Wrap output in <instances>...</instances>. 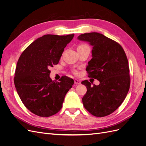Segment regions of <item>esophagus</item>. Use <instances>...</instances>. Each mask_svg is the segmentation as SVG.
<instances>
[{"mask_svg":"<svg viewBox=\"0 0 146 146\" xmlns=\"http://www.w3.org/2000/svg\"><path fill=\"white\" fill-rule=\"evenodd\" d=\"M74 81V83L76 84H81V82H80V80H79V79H75Z\"/></svg>","mask_w":146,"mask_h":146,"instance_id":"34e87169","label":"esophagus"}]
</instances>
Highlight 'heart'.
Returning a JSON list of instances; mask_svg holds the SVG:
<instances>
[{
	"label": "heart",
	"mask_w": 146,
	"mask_h": 146,
	"mask_svg": "<svg viewBox=\"0 0 146 146\" xmlns=\"http://www.w3.org/2000/svg\"><path fill=\"white\" fill-rule=\"evenodd\" d=\"M86 47H88V46L86 45H84V44H82V45H80L78 48H86Z\"/></svg>",
	"instance_id": "b5f03b06"
}]
</instances>
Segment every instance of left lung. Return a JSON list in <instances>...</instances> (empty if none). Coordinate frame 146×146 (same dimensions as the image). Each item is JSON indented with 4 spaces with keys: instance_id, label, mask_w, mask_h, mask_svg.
<instances>
[{
    "instance_id": "obj_1",
    "label": "left lung",
    "mask_w": 146,
    "mask_h": 146,
    "mask_svg": "<svg viewBox=\"0 0 146 146\" xmlns=\"http://www.w3.org/2000/svg\"><path fill=\"white\" fill-rule=\"evenodd\" d=\"M78 39L93 46L92 59L88 62V77L96 79L98 86L87 80L81 83L87 87L82 100L85 109L93 116L103 117L115 111L124 101L130 88L127 58L116 42L98 33L79 35Z\"/></svg>"
}]
</instances>
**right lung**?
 I'll return each instance as SVG.
<instances>
[{"label": "right lung", "mask_w": 146, "mask_h": 146, "mask_svg": "<svg viewBox=\"0 0 146 146\" xmlns=\"http://www.w3.org/2000/svg\"><path fill=\"white\" fill-rule=\"evenodd\" d=\"M73 37L74 34L44 35L33 42L19 59L14 82L23 104L33 113L49 117L62 108L74 81L66 76L58 82L52 81L49 68L58 64Z\"/></svg>", "instance_id": "right-lung-1"}]
</instances>
